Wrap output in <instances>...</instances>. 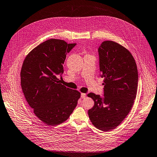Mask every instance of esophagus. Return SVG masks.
Listing matches in <instances>:
<instances>
[{"label": "esophagus", "instance_id": "34e87169", "mask_svg": "<svg viewBox=\"0 0 157 157\" xmlns=\"http://www.w3.org/2000/svg\"><path fill=\"white\" fill-rule=\"evenodd\" d=\"M86 97V93H81V98H84Z\"/></svg>", "mask_w": 157, "mask_h": 157}]
</instances>
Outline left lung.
I'll use <instances>...</instances> for the list:
<instances>
[{
	"mask_svg": "<svg viewBox=\"0 0 157 157\" xmlns=\"http://www.w3.org/2000/svg\"><path fill=\"white\" fill-rule=\"evenodd\" d=\"M100 76L104 78V96L90 93L94 100L88 110L93 125L108 131L116 128L127 117L133 105L138 87V70L129 50L111 40L102 42L98 49Z\"/></svg>",
	"mask_w": 157,
	"mask_h": 157,
	"instance_id": "8db88e82",
	"label": "left lung"
}]
</instances>
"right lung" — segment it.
<instances>
[{
  "mask_svg": "<svg viewBox=\"0 0 157 157\" xmlns=\"http://www.w3.org/2000/svg\"><path fill=\"white\" fill-rule=\"evenodd\" d=\"M76 45L52 39L33 49L21 71V87L35 115L48 126L65 122L77 105L80 93L59 82L66 55Z\"/></svg>",
  "mask_w": 157,
  "mask_h": 157,
  "instance_id": "add662e5",
  "label": "right lung"
}]
</instances>
